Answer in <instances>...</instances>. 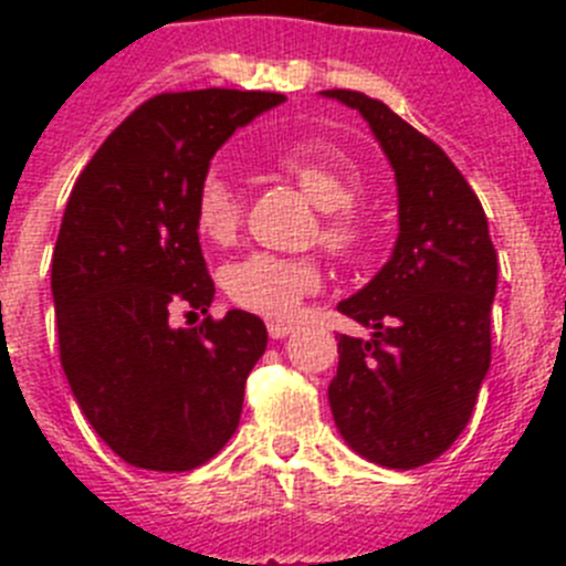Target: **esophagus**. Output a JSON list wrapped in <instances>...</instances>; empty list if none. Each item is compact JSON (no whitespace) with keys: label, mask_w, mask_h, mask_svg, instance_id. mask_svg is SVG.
Masks as SVG:
<instances>
[{"label":"esophagus","mask_w":566,"mask_h":566,"mask_svg":"<svg viewBox=\"0 0 566 566\" xmlns=\"http://www.w3.org/2000/svg\"><path fill=\"white\" fill-rule=\"evenodd\" d=\"M266 328H269V337L283 339L294 332V323H286V319H269Z\"/></svg>","instance_id":"1"}]
</instances>
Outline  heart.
Returning <instances> with one entry per match:
<instances>
[{"instance_id": "1", "label": "heart", "mask_w": 566, "mask_h": 566, "mask_svg": "<svg viewBox=\"0 0 566 566\" xmlns=\"http://www.w3.org/2000/svg\"><path fill=\"white\" fill-rule=\"evenodd\" d=\"M274 167L289 181L303 189L308 201L319 207V238L332 252L352 258L368 240V221L357 209L359 169L339 147L319 138L297 142L274 155ZM195 229L212 247H232L240 238L247 203L229 178L209 172L192 201ZM323 283V266L314 254L254 252L232 263L223 274V289L240 308L258 312L263 317H294L303 297L317 292Z\"/></svg>"}]
</instances>
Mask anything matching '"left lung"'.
Returning a JSON list of instances; mask_svg holds the SVG:
<instances>
[{
	"label": "left lung",
	"mask_w": 566,
	"mask_h": 566,
	"mask_svg": "<svg viewBox=\"0 0 566 566\" xmlns=\"http://www.w3.org/2000/svg\"><path fill=\"white\" fill-rule=\"evenodd\" d=\"M323 93L371 124L399 192L391 260L337 306L374 334H339L328 402L359 457L422 468L464 431L490 368L496 249L476 192L439 144L365 93Z\"/></svg>",
	"instance_id": "1"
}]
</instances>
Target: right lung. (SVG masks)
<instances>
[{"instance_id":"obj_1","label":"right lung","mask_w":566,"mask_h":566,"mask_svg":"<svg viewBox=\"0 0 566 566\" xmlns=\"http://www.w3.org/2000/svg\"><path fill=\"white\" fill-rule=\"evenodd\" d=\"M280 102L221 87L153 96L70 192L50 274L59 357L87 422L133 468L192 470L238 431L263 319L232 308L172 329L168 314L207 313L214 297L192 218L212 155Z\"/></svg>"}]
</instances>
